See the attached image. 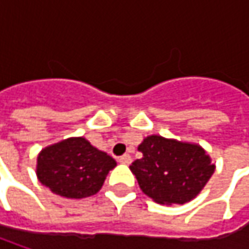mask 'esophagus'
I'll list each match as a JSON object with an SVG mask.
<instances>
[{"label":"esophagus","mask_w":249,"mask_h":249,"mask_svg":"<svg viewBox=\"0 0 249 249\" xmlns=\"http://www.w3.org/2000/svg\"><path fill=\"white\" fill-rule=\"evenodd\" d=\"M118 160H119L120 163H123V165H130V163H131V157H130L129 154H124V155H122Z\"/></svg>","instance_id":"1"}]
</instances>
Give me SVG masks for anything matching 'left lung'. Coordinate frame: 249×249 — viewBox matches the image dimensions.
Listing matches in <instances>:
<instances>
[{"label": "left lung", "instance_id": "8db88e82", "mask_svg": "<svg viewBox=\"0 0 249 249\" xmlns=\"http://www.w3.org/2000/svg\"><path fill=\"white\" fill-rule=\"evenodd\" d=\"M142 158L130 170L142 193L162 205L186 204L194 199L215 172L202 147L191 142L148 136L139 145Z\"/></svg>", "mask_w": 249, "mask_h": 249}]
</instances>
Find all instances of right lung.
<instances>
[{"label":"right lung","instance_id":"1","mask_svg":"<svg viewBox=\"0 0 249 249\" xmlns=\"http://www.w3.org/2000/svg\"><path fill=\"white\" fill-rule=\"evenodd\" d=\"M116 160L83 137L62 140L41 149L36 173L53 194L80 199L97 194Z\"/></svg>","mask_w":249,"mask_h":249}]
</instances>
